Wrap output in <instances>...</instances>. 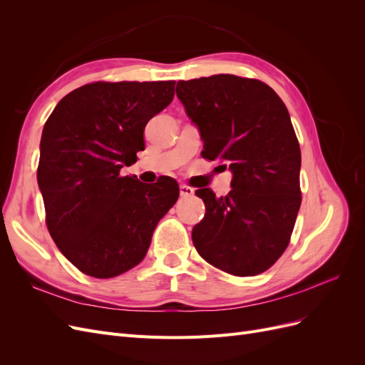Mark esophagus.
<instances>
[{
	"instance_id": "esophagus-1",
	"label": "esophagus",
	"mask_w": 365,
	"mask_h": 365,
	"mask_svg": "<svg viewBox=\"0 0 365 365\" xmlns=\"http://www.w3.org/2000/svg\"><path fill=\"white\" fill-rule=\"evenodd\" d=\"M180 195H181V197H190V196L195 195V190L192 189V187H189V185L181 184L180 185Z\"/></svg>"
}]
</instances>
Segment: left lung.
Returning <instances> with one entry per match:
<instances>
[{
    "instance_id": "obj_1",
    "label": "left lung",
    "mask_w": 365,
    "mask_h": 365,
    "mask_svg": "<svg viewBox=\"0 0 365 365\" xmlns=\"http://www.w3.org/2000/svg\"><path fill=\"white\" fill-rule=\"evenodd\" d=\"M176 96L200 130L202 157L233 173L227 196L196 190L207 210L193 245L228 274H262L288 247L302 204V152L288 109L267 83L233 74L180 81Z\"/></svg>"
}]
</instances>
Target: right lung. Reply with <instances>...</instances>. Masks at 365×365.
I'll return each instance as SVG.
<instances>
[{"instance_id": "1", "label": "right lung", "mask_w": 365, "mask_h": 365, "mask_svg": "<svg viewBox=\"0 0 365 365\" xmlns=\"http://www.w3.org/2000/svg\"><path fill=\"white\" fill-rule=\"evenodd\" d=\"M175 96V81L96 82L65 96L41 137L38 185L54 244L77 269L111 279L134 268L178 201L173 178L145 184L121 168L145 150L143 132Z\"/></svg>"}]
</instances>
